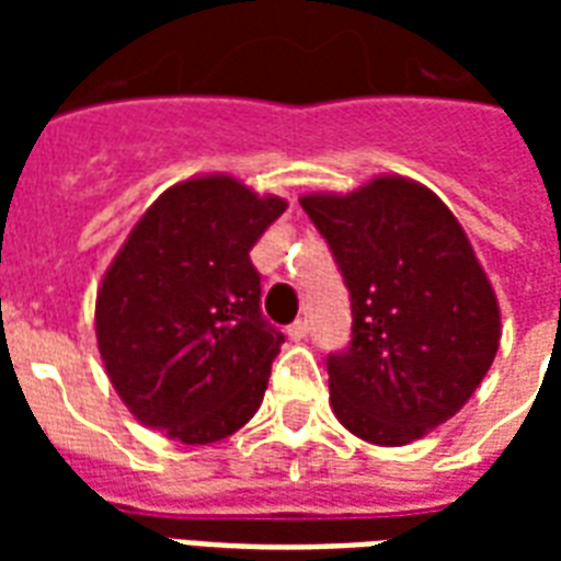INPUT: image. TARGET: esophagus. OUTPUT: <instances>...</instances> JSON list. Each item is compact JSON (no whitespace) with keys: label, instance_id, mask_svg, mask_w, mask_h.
<instances>
[{"label":"esophagus","instance_id":"esophagus-1","mask_svg":"<svg viewBox=\"0 0 561 561\" xmlns=\"http://www.w3.org/2000/svg\"><path fill=\"white\" fill-rule=\"evenodd\" d=\"M288 337L290 341H306L308 337V320H294L288 325Z\"/></svg>","mask_w":561,"mask_h":561}]
</instances>
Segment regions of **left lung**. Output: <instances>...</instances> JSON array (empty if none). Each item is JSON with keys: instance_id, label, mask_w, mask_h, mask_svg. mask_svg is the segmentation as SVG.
Segmentation results:
<instances>
[{"instance_id": "left-lung-1", "label": "left lung", "mask_w": 561, "mask_h": 561, "mask_svg": "<svg viewBox=\"0 0 561 561\" xmlns=\"http://www.w3.org/2000/svg\"><path fill=\"white\" fill-rule=\"evenodd\" d=\"M299 203L352 302L350 346L325 355L334 416L375 445L419 439L469 401L501 343L495 290L469 238L404 178Z\"/></svg>"}]
</instances>
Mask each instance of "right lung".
<instances>
[{
    "label": "right lung",
    "mask_w": 561,
    "mask_h": 561,
    "mask_svg": "<svg viewBox=\"0 0 561 561\" xmlns=\"http://www.w3.org/2000/svg\"><path fill=\"white\" fill-rule=\"evenodd\" d=\"M288 203L232 178L186 180L136 224L95 302V334L142 425L218 443L259 410L285 334L262 314L250 250Z\"/></svg>",
    "instance_id": "obj_1"
}]
</instances>
